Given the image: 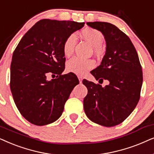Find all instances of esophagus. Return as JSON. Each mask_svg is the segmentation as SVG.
Here are the masks:
<instances>
[{"label": "esophagus", "instance_id": "esophagus-1", "mask_svg": "<svg viewBox=\"0 0 154 154\" xmlns=\"http://www.w3.org/2000/svg\"><path fill=\"white\" fill-rule=\"evenodd\" d=\"M78 79H79V82L80 83H82V79H83V77H82V76H78Z\"/></svg>", "mask_w": 154, "mask_h": 154}]
</instances>
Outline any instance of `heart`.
<instances>
[{
	"label": "heart",
	"instance_id": "obj_1",
	"mask_svg": "<svg viewBox=\"0 0 154 154\" xmlns=\"http://www.w3.org/2000/svg\"><path fill=\"white\" fill-rule=\"evenodd\" d=\"M82 37L92 46L94 54L96 56H101L103 53V49L101 45L103 42V34L97 29L92 28H86L81 32ZM77 43V36L75 34H71L66 38L63 45V51L66 57L72 54ZM95 66V63L91 59H82L78 57H74L67 61L66 68L69 72L78 75H84Z\"/></svg>",
	"mask_w": 154,
	"mask_h": 154
}]
</instances>
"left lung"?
<instances>
[{"mask_svg":"<svg viewBox=\"0 0 154 154\" xmlns=\"http://www.w3.org/2000/svg\"><path fill=\"white\" fill-rule=\"evenodd\" d=\"M100 31L106 42V51L101 64L91 72L96 80L110 84L103 87L83 79L88 89L84 109L96 124L113 127L124 121L140 98L143 82L138 54L130 38L113 24L104 22H87Z\"/></svg>","mask_w":154,"mask_h":154,"instance_id":"left-lung-1","label":"left lung"}]
</instances>
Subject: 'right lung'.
Masks as SVG:
<instances>
[{
	"label": "right lung",
	"instance_id": "add662e5",
	"mask_svg": "<svg viewBox=\"0 0 154 154\" xmlns=\"http://www.w3.org/2000/svg\"><path fill=\"white\" fill-rule=\"evenodd\" d=\"M85 22L41 20L24 34L13 54L10 90L22 116L42 126L62 115L65 102L79 84L74 73L62 75L65 58L63 45L69 35ZM48 74L56 75L48 81Z\"/></svg>",
	"mask_w": 154,
	"mask_h": 154
}]
</instances>
